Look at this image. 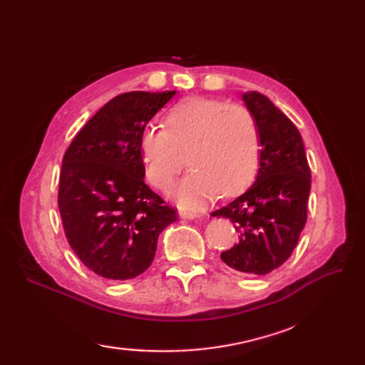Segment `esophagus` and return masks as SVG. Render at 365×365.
Instances as JSON below:
<instances>
[{"label":"esophagus","mask_w":365,"mask_h":365,"mask_svg":"<svg viewBox=\"0 0 365 365\" xmlns=\"http://www.w3.org/2000/svg\"><path fill=\"white\" fill-rule=\"evenodd\" d=\"M181 216L185 219H201L202 217L201 213H196V212H182Z\"/></svg>","instance_id":"1"}]
</instances>
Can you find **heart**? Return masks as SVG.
<instances>
[{"label": "heart", "instance_id": "b5f03b06", "mask_svg": "<svg viewBox=\"0 0 365 365\" xmlns=\"http://www.w3.org/2000/svg\"><path fill=\"white\" fill-rule=\"evenodd\" d=\"M260 149L251 109L197 96L170 106L164 128L148 126L140 137L146 178L155 189L168 192L185 163L193 168L176 189L184 207L244 190L257 173Z\"/></svg>", "mask_w": 365, "mask_h": 365}]
</instances>
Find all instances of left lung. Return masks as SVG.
<instances>
[{
	"mask_svg": "<svg viewBox=\"0 0 365 365\" xmlns=\"http://www.w3.org/2000/svg\"><path fill=\"white\" fill-rule=\"evenodd\" d=\"M260 129V168L256 182L212 216L228 217L237 244L220 259L244 274L263 275L291 257L307 220L311 169L300 132L267 96L244 94Z\"/></svg>",
	"mask_w": 365,
	"mask_h": 365,
	"instance_id": "1",
	"label": "left lung"
}]
</instances>
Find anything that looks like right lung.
I'll return each mask as SVG.
<instances>
[{
    "mask_svg": "<svg viewBox=\"0 0 365 365\" xmlns=\"http://www.w3.org/2000/svg\"><path fill=\"white\" fill-rule=\"evenodd\" d=\"M176 91H130L86 121L65 152L58 207L65 237L85 267L130 280L155 257L161 231L178 210L145 184L140 137Z\"/></svg>",
    "mask_w": 365,
    "mask_h": 365,
    "instance_id": "add662e5",
    "label": "right lung"
}]
</instances>
